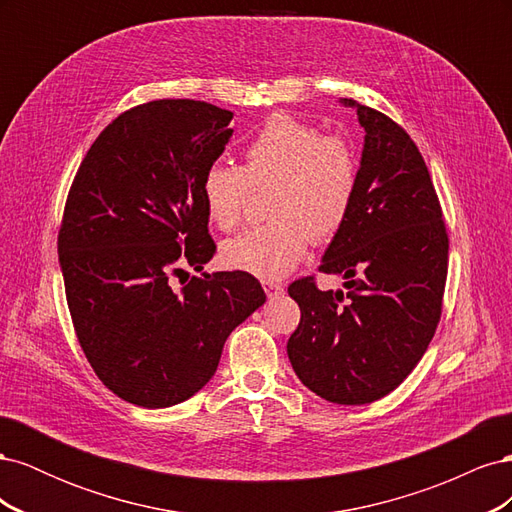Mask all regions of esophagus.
I'll use <instances>...</instances> for the list:
<instances>
[{
	"label": "esophagus",
	"mask_w": 512,
	"mask_h": 512,
	"mask_svg": "<svg viewBox=\"0 0 512 512\" xmlns=\"http://www.w3.org/2000/svg\"><path fill=\"white\" fill-rule=\"evenodd\" d=\"M262 288H265L267 297H275V294H282L284 292V286L280 282H273V280L262 282Z\"/></svg>",
	"instance_id": "obj_1"
}]
</instances>
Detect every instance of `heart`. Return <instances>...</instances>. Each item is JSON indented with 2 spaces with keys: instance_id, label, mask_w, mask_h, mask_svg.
Wrapping results in <instances>:
<instances>
[{
  "instance_id": "1",
  "label": "heart",
  "mask_w": 512,
  "mask_h": 512,
  "mask_svg": "<svg viewBox=\"0 0 512 512\" xmlns=\"http://www.w3.org/2000/svg\"><path fill=\"white\" fill-rule=\"evenodd\" d=\"M273 220L222 243V262L262 280H280L305 256L309 243L333 239L348 220L359 162L342 136L327 134L286 113L269 117L243 151V166L218 160L200 181L209 220L235 228L252 190L269 188Z\"/></svg>"
}]
</instances>
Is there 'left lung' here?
Segmentation results:
<instances>
[{
	"label": "left lung",
	"mask_w": 512,
	"mask_h": 512,
	"mask_svg": "<svg viewBox=\"0 0 512 512\" xmlns=\"http://www.w3.org/2000/svg\"><path fill=\"white\" fill-rule=\"evenodd\" d=\"M344 104L365 128L359 185L318 269L342 275L348 292L320 290L314 277L288 286L301 307L288 359L309 391L361 406L395 391L423 359L442 316L448 235L410 134L376 108Z\"/></svg>",
	"instance_id": "obj_1"
}]
</instances>
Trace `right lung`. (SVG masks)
<instances>
[{
  "mask_svg": "<svg viewBox=\"0 0 512 512\" xmlns=\"http://www.w3.org/2000/svg\"><path fill=\"white\" fill-rule=\"evenodd\" d=\"M230 119L200 100L138 104L100 132L68 192L57 250L74 331L106 389L134 406L198 393L232 329L267 301L243 271L173 286L215 254L200 181Z\"/></svg>",
  "mask_w": 512,
  "mask_h": 512,
  "instance_id": "add662e5",
  "label": "right lung"
}]
</instances>
